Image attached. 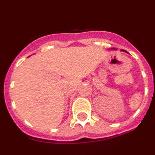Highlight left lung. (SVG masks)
Wrapping results in <instances>:
<instances>
[{
	"label": "left lung",
	"instance_id": "1",
	"mask_svg": "<svg viewBox=\"0 0 155 155\" xmlns=\"http://www.w3.org/2000/svg\"><path fill=\"white\" fill-rule=\"evenodd\" d=\"M121 51H124V50H123V49H121Z\"/></svg>",
	"mask_w": 155,
	"mask_h": 155
}]
</instances>
